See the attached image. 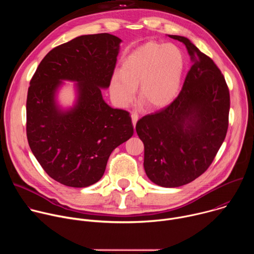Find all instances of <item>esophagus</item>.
<instances>
[{
    "mask_svg": "<svg viewBox=\"0 0 254 254\" xmlns=\"http://www.w3.org/2000/svg\"><path fill=\"white\" fill-rule=\"evenodd\" d=\"M131 121H132V125H133V127H135V124H136V122H137V120H138V116L136 115V114H131Z\"/></svg>",
    "mask_w": 254,
    "mask_h": 254,
    "instance_id": "34e87169",
    "label": "esophagus"
}]
</instances>
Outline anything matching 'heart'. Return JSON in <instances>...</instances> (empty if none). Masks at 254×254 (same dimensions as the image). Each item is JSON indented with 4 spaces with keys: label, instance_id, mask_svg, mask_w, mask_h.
I'll use <instances>...</instances> for the list:
<instances>
[{
    "label": "heart",
    "instance_id": "1",
    "mask_svg": "<svg viewBox=\"0 0 254 254\" xmlns=\"http://www.w3.org/2000/svg\"><path fill=\"white\" fill-rule=\"evenodd\" d=\"M185 69L181 49L171 43L149 42L128 54L121 71L111 78L110 90L115 103L127 106L139 85V101L150 108L169 105L179 94Z\"/></svg>",
    "mask_w": 254,
    "mask_h": 254
}]
</instances>
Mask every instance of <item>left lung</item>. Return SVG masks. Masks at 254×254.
I'll return each instance as SVG.
<instances>
[{
  "label": "left lung",
  "mask_w": 254,
  "mask_h": 254,
  "mask_svg": "<svg viewBox=\"0 0 254 254\" xmlns=\"http://www.w3.org/2000/svg\"><path fill=\"white\" fill-rule=\"evenodd\" d=\"M182 42L192 66L182 90L167 107L137 121L144 146L143 168L156 185L176 188L201 176L211 165L228 128L230 96L219 68L188 38Z\"/></svg>",
  "instance_id": "obj_1"
}]
</instances>
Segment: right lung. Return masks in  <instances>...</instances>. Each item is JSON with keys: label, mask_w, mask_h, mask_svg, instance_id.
<instances>
[{"label": "right lung", "mask_w": 254, "mask_h": 254, "mask_svg": "<svg viewBox=\"0 0 254 254\" xmlns=\"http://www.w3.org/2000/svg\"><path fill=\"white\" fill-rule=\"evenodd\" d=\"M122 39L112 34L81 35L52 49L40 62L27 95V137L44 171L74 188L95 184L113 151L133 134L129 114L108 105ZM64 81L74 82L76 100L59 104Z\"/></svg>", "instance_id": "obj_1"}]
</instances>
